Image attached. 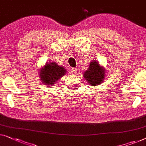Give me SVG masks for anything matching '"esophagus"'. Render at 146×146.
<instances>
[{
	"label": "esophagus",
	"mask_w": 146,
	"mask_h": 146,
	"mask_svg": "<svg viewBox=\"0 0 146 146\" xmlns=\"http://www.w3.org/2000/svg\"><path fill=\"white\" fill-rule=\"evenodd\" d=\"M70 71H71V73L73 75H75L76 74V72H77V69L76 68H71V70H70Z\"/></svg>",
	"instance_id": "obj_1"
}]
</instances>
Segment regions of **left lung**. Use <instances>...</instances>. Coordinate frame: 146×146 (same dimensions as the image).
<instances>
[{
	"mask_svg": "<svg viewBox=\"0 0 146 146\" xmlns=\"http://www.w3.org/2000/svg\"><path fill=\"white\" fill-rule=\"evenodd\" d=\"M105 68L99 64L98 61L93 60L89 64V68L83 74L84 78L91 86L100 85L105 78Z\"/></svg>",
	"mask_w": 146,
	"mask_h": 146,
	"instance_id": "1",
	"label": "left lung"
}]
</instances>
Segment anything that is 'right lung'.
Here are the masks:
<instances>
[{"label": "right lung", "instance_id": "right-lung-1", "mask_svg": "<svg viewBox=\"0 0 146 146\" xmlns=\"http://www.w3.org/2000/svg\"><path fill=\"white\" fill-rule=\"evenodd\" d=\"M39 70L40 80L43 84L49 86H54L67 72L64 67L54 62H47Z\"/></svg>", "mask_w": 146, "mask_h": 146}]
</instances>
